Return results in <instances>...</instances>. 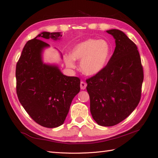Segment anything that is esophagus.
<instances>
[{
    "mask_svg": "<svg viewBox=\"0 0 158 158\" xmlns=\"http://www.w3.org/2000/svg\"><path fill=\"white\" fill-rule=\"evenodd\" d=\"M87 86V84H85L84 82H80V88L82 89H85L86 88Z\"/></svg>",
    "mask_w": 158,
    "mask_h": 158,
    "instance_id": "1",
    "label": "esophagus"
}]
</instances>
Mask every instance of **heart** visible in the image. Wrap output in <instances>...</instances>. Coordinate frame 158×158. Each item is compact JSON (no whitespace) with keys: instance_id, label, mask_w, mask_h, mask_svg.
I'll return each mask as SVG.
<instances>
[{"instance_id":"obj_1","label":"heart","mask_w":158,"mask_h":158,"mask_svg":"<svg viewBox=\"0 0 158 158\" xmlns=\"http://www.w3.org/2000/svg\"><path fill=\"white\" fill-rule=\"evenodd\" d=\"M110 54V47L104 40L89 39L79 43L74 47L70 55L65 56L66 66L76 67V60H80V69L87 76H94L106 66Z\"/></svg>"}]
</instances>
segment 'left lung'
<instances>
[{"mask_svg": "<svg viewBox=\"0 0 158 158\" xmlns=\"http://www.w3.org/2000/svg\"><path fill=\"white\" fill-rule=\"evenodd\" d=\"M106 32L115 40V49L106 67L86 80V89L94 120L111 127L130 115L139 103L144 74L135 43L121 30Z\"/></svg>", "mask_w": 158, "mask_h": 158, "instance_id": "8db88e82", "label": "left lung"}]
</instances>
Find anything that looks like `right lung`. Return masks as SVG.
I'll use <instances>...</instances> for the list:
<instances>
[{
  "mask_svg": "<svg viewBox=\"0 0 158 158\" xmlns=\"http://www.w3.org/2000/svg\"><path fill=\"white\" fill-rule=\"evenodd\" d=\"M61 37V32H41L26 43L16 64L19 101L33 121L47 128L63 125L80 90L78 78L66 76L58 65L43 60L44 50L50 45L40 40L58 41Z\"/></svg>",
  "mask_w": 158,
  "mask_h": 158,
  "instance_id": "add662e5",
  "label": "right lung"
}]
</instances>
